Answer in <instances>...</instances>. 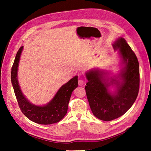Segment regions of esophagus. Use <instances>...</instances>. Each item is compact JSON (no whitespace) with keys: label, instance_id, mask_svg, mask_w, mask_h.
I'll return each mask as SVG.
<instances>
[{"label":"esophagus","instance_id":"esophagus-1","mask_svg":"<svg viewBox=\"0 0 151 151\" xmlns=\"http://www.w3.org/2000/svg\"><path fill=\"white\" fill-rule=\"evenodd\" d=\"M78 84H79V86H83V84H84V81L82 80V79H79V81H78Z\"/></svg>","mask_w":151,"mask_h":151}]
</instances>
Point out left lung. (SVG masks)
Here are the masks:
<instances>
[{
  "mask_svg": "<svg viewBox=\"0 0 151 151\" xmlns=\"http://www.w3.org/2000/svg\"><path fill=\"white\" fill-rule=\"evenodd\" d=\"M112 45L121 58L120 72L110 80L106 72L98 68L86 72L88 82L85 89L91 109L103 121L124 115L134 103L139 90V64L135 53L123 38H118ZM110 85L116 87L115 91L109 89Z\"/></svg>",
  "mask_w": 151,
  "mask_h": 151,
  "instance_id": "left-lung-1",
  "label": "left lung"
}]
</instances>
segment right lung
I'll use <instances>...</instances> for the list:
<instances>
[{
	"instance_id": "add662e5",
	"label": "right lung",
	"mask_w": 151,
	"mask_h": 151,
	"mask_svg": "<svg viewBox=\"0 0 151 151\" xmlns=\"http://www.w3.org/2000/svg\"><path fill=\"white\" fill-rule=\"evenodd\" d=\"M23 47L16 54L11 69V82L19 108L30 120L38 124L50 125L60 122L67 112L68 104L72 91L78 86V76H75L58 90L52 99L43 106L29 102L22 93L17 79V70Z\"/></svg>"
}]
</instances>
